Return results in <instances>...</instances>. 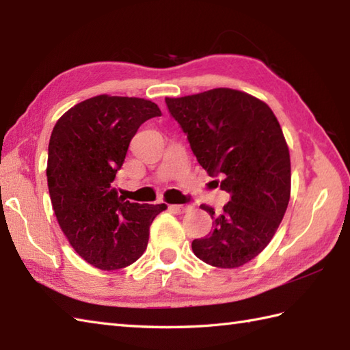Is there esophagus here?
<instances>
[{
	"label": "esophagus",
	"instance_id": "34e87169",
	"mask_svg": "<svg viewBox=\"0 0 350 350\" xmlns=\"http://www.w3.org/2000/svg\"><path fill=\"white\" fill-rule=\"evenodd\" d=\"M170 209L174 211L176 213H187V212H189L192 209V207L187 206V204H171Z\"/></svg>",
	"mask_w": 350,
	"mask_h": 350
}]
</instances>
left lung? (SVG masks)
<instances>
[{
    "label": "left lung",
    "instance_id": "obj_1",
    "mask_svg": "<svg viewBox=\"0 0 350 350\" xmlns=\"http://www.w3.org/2000/svg\"><path fill=\"white\" fill-rule=\"evenodd\" d=\"M165 102L200 165L221 176L230 194L221 215L200 206L213 219L212 232L192 241V251L224 269L248 263L271 242L290 200V154L277 117L263 100L233 88Z\"/></svg>",
    "mask_w": 350,
    "mask_h": 350
}]
</instances>
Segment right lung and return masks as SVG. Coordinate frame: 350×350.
<instances>
[{"label": "right lung", "mask_w": 350, "mask_h": 350, "mask_svg": "<svg viewBox=\"0 0 350 350\" xmlns=\"http://www.w3.org/2000/svg\"><path fill=\"white\" fill-rule=\"evenodd\" d=\"M159 107L141 98L100 94L58 118L48 147L52 209L72 248L87 263L116 271L143 256L156 215L167 204L131 203L113 188L131 139Z\"/></svg>", "instance_id": "obj_1"}]
</instances>
